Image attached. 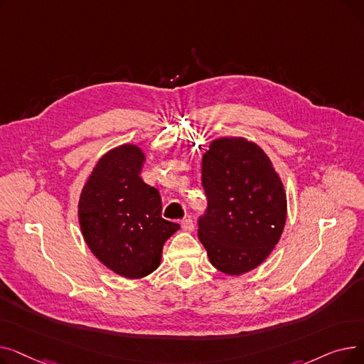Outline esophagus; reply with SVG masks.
Wrapping results in <instances>:
<instances>
[{"mask_svg":"<svg viewBox=\"0 0 364 364\" xmlns=\"http://www.w3.org/2000/svg\"><path fill=\"white\" fill-rule=\"evenodd\" d=\"M181 228L184 232H193L195 230V223L192 218H184L181 220Z\"/></svg>","mask_w":364,"mask_h":364,"instance_id":"esophagus-1","label":"esophagus"}]
</instances>
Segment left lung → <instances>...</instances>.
I'll use <instances>...</instances> for the list:
<instances>
[{"label": "left lung", "instance_id": "left-lung-1", "mask_svg": "<svg viewBox=\"0 0 364 364\" xmlns=\"http://www.w3.org/2000/svg\"><path fill=\"white\" fill-rule=\"evenodd\" d=\"M208 198L199 239L217 270L239 276L270 255L286 223V193L264 150L242 137L218 139L202 158Z\"/></svg>", "mask_w": 364, "mask_h": 364}]
</instances>
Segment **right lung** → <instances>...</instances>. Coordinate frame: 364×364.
<instances>
[{"label":"right lung","instance_id":"add662e5","mask_svg":"<svg viewBox=\"0 0 364 364\" xmlns=\"http://www.w3.org/2000/svg\"><path fill=\"white\" fill-rule=\"evenodd\" d=\"M144 153L134 144L112 149L97 162L78 205L84 240L107 269L140 279L158 269L166 239L180 225L162 218V200L140 172Z\"/></svg>","mask_w":364,"mask_h":364}]
</instances>
